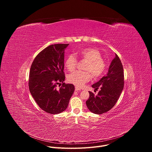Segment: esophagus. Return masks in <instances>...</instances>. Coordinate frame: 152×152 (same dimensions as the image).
<instances>
[{"label":"esophagus","instance_id":"esophagus-1","mask_svg":"<svg viewBox=\"0 0 152 152\" xmlns=\"http://www.w3.org/2000/svg\"><path fill=\"white\" fill-rule=\"evenodd\" d=\"M80 89L79 88H78L77 86H75V91H80Z\"/></svg>","mask_w":152,"mask_h":152}]
</instances>
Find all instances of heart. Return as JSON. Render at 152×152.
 I'll return each mask as SVG.
<instances>
[{"instance_id": "1", "label": "heart", "mask_w": 152, "mask_h": 152, "mask_svg": "<svg viewBox=\"0 0 152 152\" xmlns=\"http://www.w3.org/2000/svg\"><path fill=\"white\" fill-rule=\"evenodd\" d=\"M77 54L82 59L88 61L85 67V70L87 71H75L72 73L68 76V81L77 87H82L90 80V72L95 78L101 76L106 69V64L102 59L101 53L96 49L85 48L79 50ZM77 64L76 57L71 54L66 58L65 66L68 70L73 71L76 69Z\"/></svg>"}]
</instances>
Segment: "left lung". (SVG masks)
<instances>
[{
  "mask_svg": "<svg viewBox=\"0 0 152 152\" xmlns=\"http://www.w3.org/2000/svg\"><path fill=\"white\" fill-rule=\"evenodd\" d=\"M92 87L100 88L97 96L89 91L90 97L86 104L96 114H102L111 110L117 103L124 88V72L121 62L117 54L112 60L108 72Z\"/></svg>",
  "mask_w": 152,
  "mask_h": 152,
  "instance_id": "8db88e82",
  "label": "left lung"
}]
</instances>
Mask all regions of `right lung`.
<instances>
[{"label":"right lung","instance_id":"1","mask_svg":"<svg viewBox=\"0 0 152 152\" xmlns=\"http://www.w3.org/2000/svg\"><path fill=\"white\" fill-rule=\"evenodd\" d=\"M69 44L50 45L40 52L30 69L29 88L39 107L45 112L57 114L67 109L75 91L71 83H65L64 50ZM63 83L59 90L58 84Z\"/></svg>","mask_w":152,"mask_h":152}]
</instances>
